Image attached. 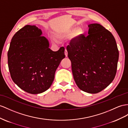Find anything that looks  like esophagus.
<instances>
[{
	"instance_id": "1",
	"label": "esophagus",
	"mask_w": 128,
	"mask_h": 128,
	"mask_svg": "<svg viewBox=\"0 0 128 128\" xmlns=\"http://www.w3.org/2000/svg\"><path fill=\"white\" fill-rule=\"evenodd\" d=\"M64 54H65V57H68V51L66 50V49H65V50Z\"/></svg>"
}]
</instances>
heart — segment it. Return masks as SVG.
<instances>
[{"label": "heart", "instance_id": "heart-1", "mask_svg": "<svg viewBox=\"0 0 128 128\" xmlns=\"http://www.w3.org/2000/svg\"><path fill=\"white\" fill-rule=\"evenodd\" d=\"M82 34V30L81 28H78L76 29L75 28H67L65 30H64L60 32L57 33L56 34V37L58 39H63L73 34L74 40H77L79 36ZM52 41L54 42H56L55 39H52Z\"/></svg>", "mask_w": 128, "mask_h": 128}]
</instances>
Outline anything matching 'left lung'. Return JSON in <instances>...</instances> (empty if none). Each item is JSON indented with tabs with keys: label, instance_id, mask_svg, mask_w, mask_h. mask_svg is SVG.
Wrapping results in <instances>:
<instances>
[{
	"label": "left lung",
	"instance_id": "1",
	"mask_svg": "<svg viewBox=\"0 0 128 128\" xmlns=\"http://www.w3.org/2000/svg\"><path fill=\"white\" fill-rule=\"evenodd\" d=\"M88 35H80L67 48L74 80L80 90L97 94L114 80L119 58L111 33L100 24L88 25Z\"/></svg>",
	"mask_w": 128,
	"mask_h": 128
}]
</instances>
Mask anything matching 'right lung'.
Listing matches in <instances>:
<instances>
[{
    "label": "right lung",
    "mask_w": 128,
    "mask_h": 128,
    "mask_svg": "<svg viewBox=\"0 0 128 128\" xmlns=\"http://www.w3.org/2000/svg\"><path fill=\"white\" fill-rule=\"evenodd\" d=\"M42 35V30L36 26H25L12 37L8 53L12 80L31 94L50 88L56 70L65 57L64 47L52 51L48 39Z\"/></svg>",
    "instance_id": "obj_1"
}]
</instances>
